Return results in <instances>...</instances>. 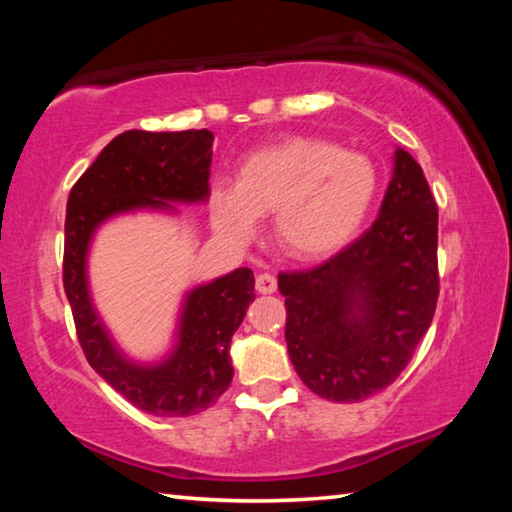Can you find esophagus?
<instances>
[{
  "mask_svg": "<svg viewBox=\"0 0 512 512\" xmlns=\"http://www.w3.org/2000/svg\"><path fill=\"white\" fill-rule=\"evenodd\" d=\"M255 289L259 291V293H273L275 289H277V280H275V275H271V273H259L257 277H255Z\"/></svg>",
  "mask_w": 512,
  "mask_h": 512,
  "instance_id": "obj_1",
  "label": "esophagus"
}]
</instances>
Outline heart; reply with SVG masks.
Here are the masks:
<instances>
[{
  "label": "heart",
  "mask_w": 512,
  "mask_h": 512,
  "mask_svg": "<svg viewBox=\"0 0 512 512\" xmlns=\"http://www.w3.org/2000/svg\"><path fill=\"white\" fill-rule=\"evenodd\" d=\"M375 194L377 171L366 155L291 137L241 162L235 187L212 196V221L225 237L246 241L255 219L273 214L275 244L296 259H316L361 228Z\"/></svg>",
  "instance_id": "1"
}]
</instances>
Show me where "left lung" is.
Here are the masks:
<instances>
[{
	"label": "left lung",
	"mask_w": 512,
	"mask_h": 512,
	"mask_svg": "<svg viewBox=\"0 0 512 512\" xmlns=\"http://www.w3.org/2000/svg\"><path fill=\"white\" fill-rule=\"evenodd\" d=\"M287 348L311 393L361 402L409 366L436 314L438 207L422 167L397 149L379 216L327 262L282 271Z\"/></svg>",
	"instance_id": "8db88e82"
}]
</instances>
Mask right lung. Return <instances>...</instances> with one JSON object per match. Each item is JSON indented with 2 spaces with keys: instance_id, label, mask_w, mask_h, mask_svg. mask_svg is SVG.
Masks as SVG:
<instances>
[{
  "instance_id": "add662e5",
  "label": "right lung",
  "mask_w": 512,
  "mask_h": 512,
  "mask_svg": "<svg viewBox=\"0 0 512 512\" xmlns=\"http://www.w3.org/2000/svg\"><path fill=\"white\" fill-rule=\"evenodd\" d=\"M214 135L201 131L117 135L67 198L63 287L85 359L137 409L160 418L201 413L232 381L230 339L255 300L250 268H237L189 293L176 352L155 368L128 363L112 348L85 284V253L97 225L133 207H167V201H201L210 192Z\"/></svg>"
}]
</instances>
